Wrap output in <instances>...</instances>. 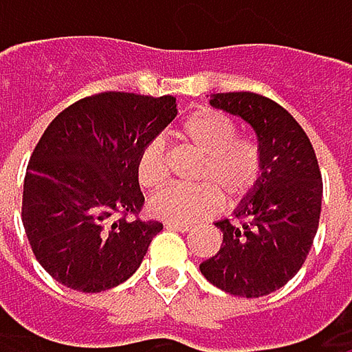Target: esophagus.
I'll return each instance as SVG.
<instances>
[{
	"label": "esophagus",
	"instance_id": "esophagus-1",
	"mask_svg": "<svg viewBox=\"0 0 352 352\" xmlns=\"http://www.w3.org/2000/svg\"><path fill=\"white\" fill-rule=\"evenodd\" d=\"M169 230H177V232H187L191 230V224H179V222H167Z\"/></svg>",
	"mask_w": 352,
	"mask_h": 352
}]
</instances>
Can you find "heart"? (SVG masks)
Wrapping results in <instances>:
<instances>
[{
	"instance_id": "1",
	"label": "heart",
	"mask_w": 352,
	"mask_h": 352,
	"mask_svg": "<svg viewBox=\"0 0 352 352\" xmlns=\"http://www.w3.org/2000/svg\"><path fill=\"white\" fill-rule=\"evenodd\" d=\"M177 138L204 159L195 177L199 187H167L155 193L148 201L155 218L191 224L216 214L222 199L236 206L256 191L265 173L263 146L252 138H239V126L230 116L199 107L177 126ZM136 179L144 189H159L167 181V155L159 140L140 151Z\"/></svg>"
}]
</instances>
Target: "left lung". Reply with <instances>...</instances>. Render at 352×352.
<instances>
[{
	"instance_id": "left-lung-1",
	"label": "left lung",
	"mask_w": 352,
	"mask_h": 352,
	"mask_svg": "<svg viewBox=\"0 0 352 352\" xmlns=\"http://www.w3.org/2000/svg\"><path fill=\"white\" fill-rule=\"evenodd\" d=\"M210 104L250 124L265 153V173L234 218L216 222L224 241L199 271L226 294L261 298L283 287L312 248L322 208L316 153L296 118L265 96L214 94Z\"/></svg>"
}]
</instances>
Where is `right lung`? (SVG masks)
<instances>
[{
	"label": "right lung",
	"instance_id": "1",
	"mask_svg": "<svg viewBox=\"0 0 352 352\" xmlns=\"http://www.w3.org/2000/svg\"><path fill=\"white\" fill-rule=\"evenodd\" d=\"M175 116L171 96L106 91L48 124L26 169L22 222L52 279L98 294L134 275L163 230L161 222L138 218L144 195L136 159Z\"/></svg>",
	"mask_w": 352,
	"mask_h": 352
}]
</instances>
